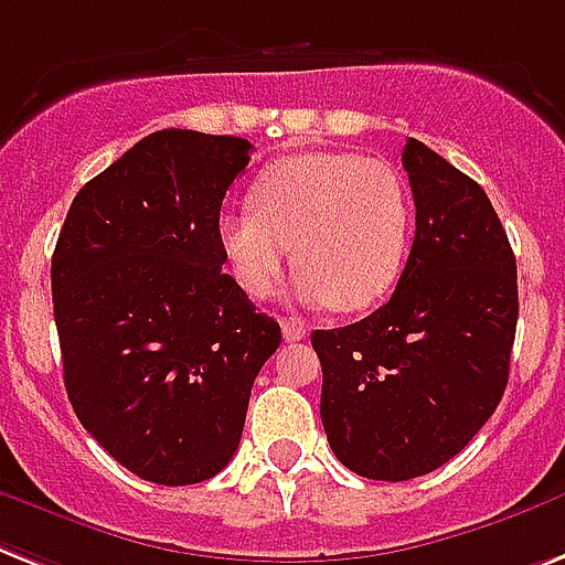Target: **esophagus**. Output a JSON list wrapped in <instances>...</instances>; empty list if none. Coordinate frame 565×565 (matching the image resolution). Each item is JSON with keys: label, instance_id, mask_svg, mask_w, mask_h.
Returning a JSON list of instances; mask_svg holds the SVG:
<instances>
[{"label": "esophagus", "instance_id": "esophagus-1", "mask_svg": "<svg viewBox=\"0 0 565 565\" xmlns=\"http://www.w3.org/2000/svg\"><path fill=\"white\" fill-rule=\"evenodd\" d=\"M282 335H286V341H303L306 323L300 318H282Z\"/></svg>", "mask_w": 565, "mask_h": 565}]
</instances>
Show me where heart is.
Returning a JSON list of instances; mask_svg holds the SVG:
<instances>
[{
  "mask_svg": "<svg viewBox=\"0 0 565 565\" xmlns=\"http://www.w3.org/2000/svg\"><path fill=\"white\" fill-rule=\"evenodd\" d=\"M411 218L408 180L396 166L347 151H309L270 162L250 189V206L221 212L215 236L250 297L274 291L291 245L300 300L359 311L394 288Z\"/></svg>",
  "mask_w": 565,
  "mask_h": 565,
  "instance_id": "b5f03b06",
  "label": "heart"
}]
</instances>
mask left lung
<instances>
[{
	"label": "left lung",
	"instance_id": "1",
	"mask_svg": "<svg viewBox=\"0 0 565 565\" xmlns=\"http://www.w3.org/2000/svg\"><path fill=\"white\" fill-rule=\"evenodd\" d=\"M417 233L396 291L359 323L315 329L320 419L347 469L428 476L502 399L516 335V259L476 180L419 139L403 148Z\"/></svg>",
	"mask_w": 565,
	"mask_h": 565
}]
</instances>
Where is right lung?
Here are the masks:
<instances>
[{"mask_svg":"<svg viewBox=\"0 0 565 565\" xmlns=\"http://www.w3.org/2000/svg\"><path fill=\"white\" fill-rule=\"evenodd\" d=\"M250 142L157 130L81 189L52 256L63 385L81 426L134 476H218L279 323L221 270V201Z\"/></svg>","mask_w":565,"mask_h":565,"instance_id":"right-lung-1","label":"right lung"}]
</instances>
